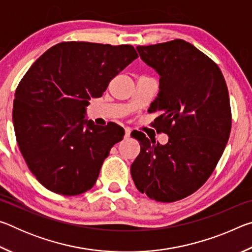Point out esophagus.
I'll use <instances>...</instances> for the list:
<instances>
[{"label": "esophagus", "instance_id": "1", "mask_svg": "<svg viewBox=\"0 0 252 252\" xmlns=\"http://www.w3.org/2000/svg\"><path fill=\"white\" fill-rule=\"evenodd\" d=\"M130 134H131V130L129 129V127H126V129H125V138L127 139L130 136Z\"/></svg>", "mask_w": 252, "mask_h": 252}]
</instances>
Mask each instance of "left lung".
I'll use <instances>...</instances> for the list:
<instances>
[{"label": "left lung", "mask_w": 252, "mask_h": 252, "mask_svg": "<svg viewBox=\"0 0 252 252\" xmlns=\"http://www.w3.org/2000/svg\"><path fill=\"white\" fill-rule=\"evenodd\" d=\"M140 58L160 75L149 111L153 126L169 135L162 146L143 133L131 176L140 192L173 202L195 192L215 170L231 130L229 93L220 69L189 42L173 40L136 46ZM132 135V134H131Z\"/></svg>", "instance_id": "1"}]
</instances>
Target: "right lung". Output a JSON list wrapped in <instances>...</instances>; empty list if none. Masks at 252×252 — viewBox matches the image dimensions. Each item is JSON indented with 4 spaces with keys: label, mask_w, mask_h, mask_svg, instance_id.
<instances>
[{
    "label": "right lung",
    "mask_w": 252,
    "mask_h": 252,
    "mask_svg": "<svg viewBox=\"0 0 252 252\" xmlns=\"http://www.w3.org/2000/svg\"><path fill=\"white\" fill-rule=\"evenodd\" d=\"M138 58L132 45L62 42L33 63L15 91L13 125L29 169L52 192L90 190L125 130L85 119L114 76Z\"/></svg>",
    "instance_id": "obj_1"
}]
</instances>
